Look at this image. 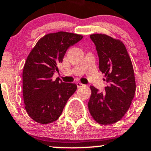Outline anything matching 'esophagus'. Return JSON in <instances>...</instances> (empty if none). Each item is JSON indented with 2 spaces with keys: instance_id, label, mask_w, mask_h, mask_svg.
<instances>
[{
  "instance_id": "esophagus-1",
  "label": "esophagus",
  "mask_w": 151,
  "mask_h": 151,
  "mask_svg": "<svg viewBox=\"0 0 151 151\" xmlns=\"http://www.w3.org/2000/svg\"><path fill=\"white\" fill-rule=\"evenodd\" d=\"M76 85H77L78 88H81V87H83V86H85V85H83V83H80V82H78L77 83H76Z\"/></svg>"
}]
</instances>
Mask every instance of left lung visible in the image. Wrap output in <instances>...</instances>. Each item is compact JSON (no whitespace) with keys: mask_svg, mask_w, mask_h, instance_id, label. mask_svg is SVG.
<instances>
[{"mask_svg":"<svg viewBox=\"0 0 151 151\" xmlns=\"http://www.w3.org/2000/svg\"><path fill=\"white\" fill-rule=\"evenodd\" d=\"M90 37L96 47L99 68L108 86L103 93L90 86L88 109L98 124H112L124 116L135 95L134 68L122 41L102 34H93Z\"/></svg>","mask_w":151,"mask_h":151,"instance_id":"left-lung-1","label":"left lung"}]
</instances>
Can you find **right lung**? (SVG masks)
<instances>
[{"instance_id": "obj_1", "label": "right lung", "mask_w": 151, "mask_h": 151, "mask_svg": "<svg viewBox=\"0 0 151 151\" xmlns=\"http://www.w3.org/2000/svg\"><path fill=\"white\" fill-rule=\"evenodd\" d=\"M77 34L58 32L40 39L27 58L22 73L24 108L34 121L49 124L57 120L70 97L76 92L75 83L53 81L69 47L83 39Z\"/></svg>"}]
</instances>
